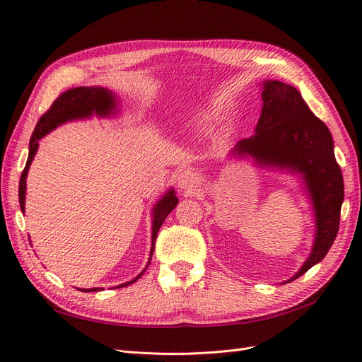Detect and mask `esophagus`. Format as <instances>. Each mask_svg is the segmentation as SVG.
I'll list each match as a JSON object with an SVG mask.
<instances>
[{"instance_id": "1", "label": "esophagus", "mask_w": 362, "mask_h": 362, "mask_svg": "<svg viewBox=\"0 0 362 362\" xmlns=\"http://www.w3.org/2000/svg\"><path fill=\"white\" fill-rule=\"evenodd\" d=\"M177 184L182 192L193 193L196 190V187L199 185L198 175H196L193 170H182L178 173Z\"/></svg>"}]
</instances>
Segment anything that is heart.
I'll use <instances>...</instances> for the list:
<instances>
[{"label":"heart","instance_id":"1","mask_svg":"<svg viewBox=\"0 0 362 362\" xmlns=\"http://www.w3.org/2000/svg\"><path fill=\"white\" fill-rule=\"evenodd\" d=\"M217 112L216 110H204V112H199L196 116H193L189 122H187V127L190 129H194V131H201V129H206L210 125L214 124V120L217 119Z\"/></svg>","mask_w":362,"mask_h":362}]
</instances>
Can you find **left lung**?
Wrapping results in <instances>:
<instances>
[{"mask_svg": "<svg viewBox=\"0 0 362 362\" xmlns=\"http://www.w3.org/2000/svg\"><path fill=\"white\" fill-rule=\"evenodd\" d=\"M262 108L255 134L233 149L261 166L287 169L303 177L314 206L315 238L311 255L291 282L320 262L338 234L344 199L343 173L334 154L331 131L305 104L293 86L278 80L262 84Z\"/></svg>", "mask_w": 362, "mask_h": 362, "instance_id": "obj_1", "label": "left lung"}]
</instances>
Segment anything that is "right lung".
I'll return each instance as SVG.
<instances>
[{
    "mask_svg": "<svg viewBox=\"0 0 362 362\" xmlns=\"http://www.w3.org/2000/svg\"><path fill=\"white\" fill-rule=\"evenodd\" d=\"M115 107H116V101H115L113 93L108 92L107 89H103V87H75V89H69L66 92H63L57 98V100L52 103L49 110L47 113H43L42 117L39 119V122L36 124V128H35V131H33V136L30 139L28 160H27V164L23 170V175H21V181H19L21 210L25 211V189H27L25 178H27V173L30 169V164L37 152L39 140L45 134H48L49 131H52L54 128H57L59 125L68 122V120L89 117L93 113L98 116H110L112 113H115ZM177 204H178V198L175 196V190H169L154 206V211H152L154 213V221H152L151 257H152V252H154L158 229L161 228L164 218H166L168 214L173 210L175 206H177ZM148 266H149V262H148ZM144 272H141L140 275L137 278H134L133 281H128V282L122 284V286H117V287H127V286H129V284L136 282L141 275H144ZM98 290H101V288H83L81 291L87 293V291H98Z\"/></svg>",
    "mask_w": 362,
    "mask_h": 362,
    "instance_id": "add662e5",
    "label": "right lung"
}]
</instances>
